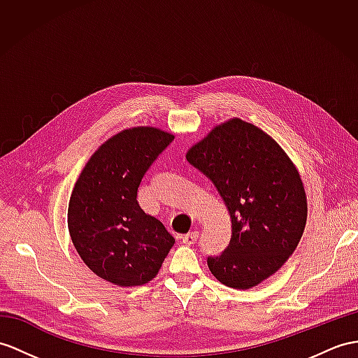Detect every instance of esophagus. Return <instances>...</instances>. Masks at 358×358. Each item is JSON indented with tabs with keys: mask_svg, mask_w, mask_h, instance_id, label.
<instances>
[{
	"mask_svg": "<svg viewBox=\"0 0 358 358\" xmlns=\"http://www.w3.org/2000/svg\"><path fill=\"white\" fill-rule=\"evenodd\" d=\"M197 238H199V231H191L182 237V243H184V245H194Z\"/></svg>",
	"mask_w": 358,
	"mask_h": 358,
	"instance_id": "esophagus-1",
	"label": "esophagus"
}]
</instances>
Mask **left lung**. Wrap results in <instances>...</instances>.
<instances>
[{
  "label": "left lung",
  "instance_id": "obj_1",
  "mask_svg": "<svg viewBox=\"0 0 358 358\" xmlns=\"http://www.w3.org/2000/svg\"><path fill=\"white\" fill-rule=\"evenodd\" d=\"M187 161L211 179L231 215L229 246L208 257L211 273L232 289L263 282L293 254L307 223L299 171L272 136L240 118L215 126Z\"/></svg>",
  "mask_w": 358,
  "mask_h": 358
}]
</instances>
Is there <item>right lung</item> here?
<instances>
[{
    "mask_svg": "<svg viewBox=\"0 0 358 358\" xmlns=\"http://www.w3.org/2000/svg\"><path fill=\"white\" fill-rule=\"evenodd\" d=\"M174 139L156 127L113 135L86 162L68 205V231L83 263L120 287L158 275L174 245L171 234L145 214L136 196L145 171Z\"/></svg>",
    "mask_w": 358,
    "mask_h": 358,
    "instance_id": "obj_1",
    "label": "right lung"
}]
</instances>
